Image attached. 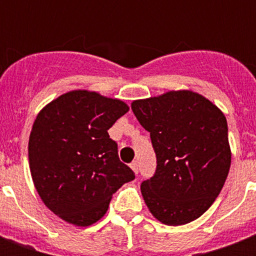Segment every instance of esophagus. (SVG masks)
I'll return each instance as SVG.
<instances>
[{"label": "esophagus", "instance_id": "obj_1", "mask_svg": "<svg viewBox=\"0 0 256 256\" xmlns=\"http://www.w3.org/2000/svg\"><path fill=\"white\" fill-rule=\"evenodd\" d=\"M130 168H132V170L136 172V174H138V164L136 162H132V164H130Z\"/></svg>", "mask_w": 256, "mask_h": 256}]
</instances>
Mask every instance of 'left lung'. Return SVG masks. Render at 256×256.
Listing matches in <instances>:
<instances>
[{"label":"left lung","instance_id":"obj_1","mask_svg":"<svg viewBox=\"0 0 256 256\" xmlns=\"http://www.w3.org/2000/svg\"><path fill=\"white\" fill-rule=\"evenodd\" d=\"M132 110L156 156V174L140 184L146 206L168 226L192 222L214 203L228 175L226 116L191 90L134 100Z\"/></svg>","mask_w":256,"mask_h":256}]
</instances>
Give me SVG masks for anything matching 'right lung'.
I'll return each mask as SVG.
<instances>
[{
  "label": "right lung",
  "instance_id": "1",
  "mask_svg": "<svg viewBox=\"0 0 256 256\" xmlns=\"http://www.w3.org/2000/svg\"><path fill=\"white\" fill-rule=\"evenodd\" d=\"M128 112L100 92H65L38 112L29 136V166L50 211L80 227L100 220L112 194L136 178L108 130Z\"/></svg>",
  "mask_w": 256,
  "mask_h": 256
}]
</instances>
